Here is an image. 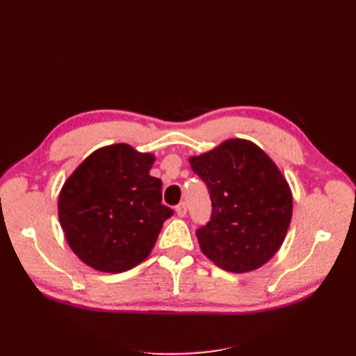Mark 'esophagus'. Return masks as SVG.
<instances>
[{"label":"esophagus","mask_w":356,"mask_h":356,"mask_svg":"<svg viewBox=\"0 0 356 356\" xmlns=\"http://www.w3.org/2000/svg\"><path fill=\"white\" fill-rule=\"evenodd\" d=\"M175 211H177V213H178V217H186V213H187V203H186V202H181L179 204H177Z\"/></svg>","instance_id":"1"}]
</instances>
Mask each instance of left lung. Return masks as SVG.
Masks as SVG:
<instances>
[{
	"mask_svg": "<svg viewBox=\"0 0 356 356\" xmlns=\"http://www.w3.org/2000/svg\"><path fill=\"white\" fill-rule=\"evenodd\" d=\"M190 165L212 202L209 221L196 230L202 252L233 273L266 264L281 248L293 217V195L281 170L245 139L224 141L190 157Z\"/></svg>",
	"mask_w": 356,
	"mask_h": 356,
	"instance_id": "obj_1",
	"label": "left lung"
}]
</instances>
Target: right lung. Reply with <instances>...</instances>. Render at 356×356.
Returning <instances> with one entry per match:
<instances>
[{
	"mask_svg": "<svg viewBox=\"0 0 356 356\" xmlns=\"http://www.w3.org/2000/svg\"><path fill=\"white\" fill-rule=\"evenodd\" d=\"M154 156L115 144L96 149L63 184L58 212L71 250L83 263L122 273L152 252L174 211L161 203Z\"/></svg>",
	"mask_w": 356,
	"mask_h": 356,
	"instance_id": "add662e5",
	"label": "right lung"
}]
</instances>
